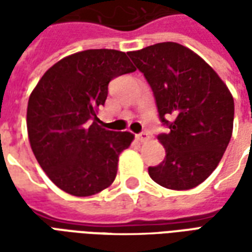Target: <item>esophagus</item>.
Segmentation results:
<instances>
[{"label":"esophagus","mask_w":252,"mask_h":252,"mask_svg":"<svg viewBox=\"0 0 252 252\" xmlns=\"http://www.w3.org/2000/svg\"><path fill=\"white\" fill-rule=\"evenodd\" d=\"M136 137H137V140H139V142L144 143V142H147L148 139H150V135H148L147 132H142V133H139Z\"/></svg>","instance_id":"obj_1"}]
</instances>
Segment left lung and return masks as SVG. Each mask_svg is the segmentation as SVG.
<instances>
[{
    "mask_svg": "<svg viewBox=\"0 0 252 252\" xmlns=\"http://www.w3.org/2000/svg\"><path fill=\"white\" fill-rule=\"evenodd\" d=\"M128 55L150 83L159 117L170 128L158 136L166 150L163 162L148 167V174L167 189H193L213 173L231 140L232 94L200 55L178 43H158Z\"/></svg>",
    "mask_w": 252,
    "mask_h": 252,
    "instance_id": "8db88e82",
    "label": "left lung"
}]
</instances>
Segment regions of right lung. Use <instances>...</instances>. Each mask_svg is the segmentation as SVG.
<instances>
[{"instance_id":"right-lung-1","label":"right lung","mask_w":252,"mask_h":252,"mask_svg":"<svg viewBox=\"0 0 252 252\" xmlns=\"http://www.w3.org/2000/svg\"><path fill=\"white\" fill-rule=\"evenodd\" d=\"M136 68L126 52L86 50L50 67L32 90L27 109L28 139L47 177L68 194L88 197L109 188L131 132L99 126L108 83Z\"/></svg>"}]
</instances>
